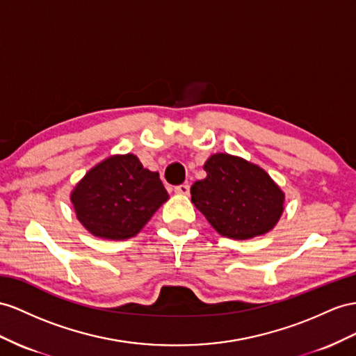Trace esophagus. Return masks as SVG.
<instances>
[{
  "instance_id": "34e87169",
  "label": "esophagus",
  "mask_w": 356,
  "mask_h": 356,
  "mask_svg": "<svg viewBox=\"0 0 356 356\" xmlns=\"http://www.w3.org/2000/svg\"><path fill=\"white\" fill-rule=\"evenodd\" d=\"M175 191H176L177 194H180V195H188L189 194V185L188 184H181V185L176 186Z\"/></svg>"
}]
</instances>
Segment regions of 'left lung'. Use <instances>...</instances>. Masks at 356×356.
<instances>
[{"label": "left lung", "instance_id": "left-lung-1", "mask_svg": "<svg viewBox=\"0 0 356 356\" xmlns=\"http://www.w3.org/2000/svg\"><path fill=\"white\" fill-rule=\"evenodd\" d=\"M206 177L191 188V202L224 238L252 239L270 232L284 212V193L261 167L241 156L215 153Z\"/></svg>", "mask_w": 356, "mask_h": 356}]
</instances>
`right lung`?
Listing matches in <instances>:
<instances>
[{"label": "right lung", "mask_w": 356, "mask_h": 356, "mask_svg": "<svg viewBox=\"0 0 356 356\" xmlns=\"http://www.w3.org/2000/svg\"><path fill=\"white\" fill-rule=\"evenodd\" d=\"M168 198L158 172L144 168L132 153L100 161L70 193L78 221L96 238L109 241L138 234Z\"/></svg>", "instance_id": "right-lung-1"}]
</instances>
